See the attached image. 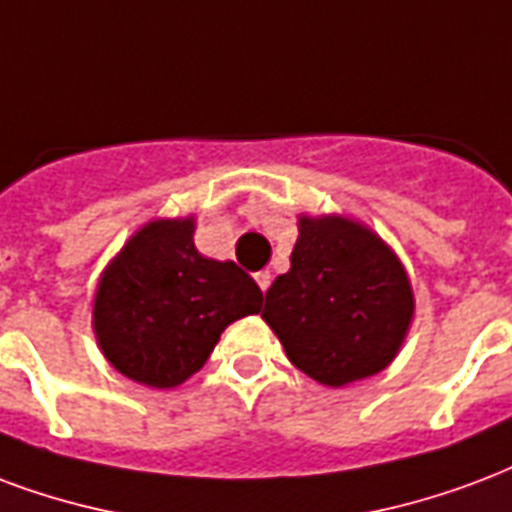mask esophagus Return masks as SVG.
<instances>
[{
  "label": "esophagus",
  "mask_w": 512,
  "mask_h": 512,
  "mask_svg": "<svg viewBox=\"0 0 512 512\" xmlns=\"http://www.w3.org/2000/svg\"><path fill=\"white\" fill-rule=\"evenodd\" d=\"M255 282H257V287H260V290L266 293L268 287H271V271H257Z\"/></svg>",
  "instance_id": "34e87169"
}]
</instances>
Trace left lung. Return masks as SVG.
<instances>
[{"instance_id": "left-lung-1", "label": "left lung", "mask_w": 512, "mask_h": 512, "mask_svg": "<svg viewBox=\"0 0 512 512\" xmlns=\"http://www.w3.org/2000/svg\"><path fill=\"white\" fill-rule=\"evenodd\" d=\"M412 317L407 268L372 227L342 214L298 217L290 271L263 309L295 369L328 388L374 377L399 355Z\"/></svg>"}]
</instances>
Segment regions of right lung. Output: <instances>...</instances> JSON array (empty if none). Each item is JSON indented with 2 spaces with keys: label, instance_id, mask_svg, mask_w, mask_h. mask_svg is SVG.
I'll return each mask as SVG.
<instances>
[{
  "label": "right lung",
  "instance_id": "obj_1",
  "mask_svg": "<svg viewBox=\"0 0 512 512\" xmlns=\"http://www.w3.org/2000/svg\"><path fill=\"white\" fill-rule=\"evenodd\" d=\"M195 217L151 219L100 274L92 328L127 380L176 388L203 369L227 325L260 312L263 293L233 260L203 257Z\"/></svg>",
  "mask_w": 512,
  "mask_h": 512
}]
</instances>
